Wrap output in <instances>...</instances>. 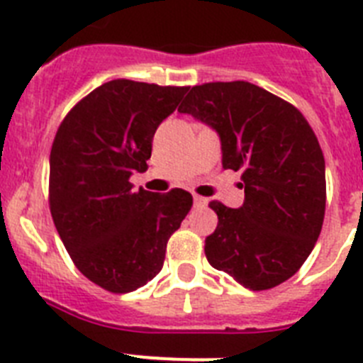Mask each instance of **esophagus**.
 Here are the masks:
<instances>
[{"mask_svg":"<svg viewBox=\"0 0 363 363\" xmlns=\"http://www.w3.org/2000/svg\"><path fill=\"white\" fill-rule=\"evenodd\" d=\"M192 200H194V207H205V205L209 203V201H207V198L198 196V194H194V196H192Z\"/></svg>","mask_w":363,"mask_h":363,"instance_id":"esophagus-1","label":"esophagus"}]
</instances>
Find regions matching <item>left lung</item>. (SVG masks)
Masks as SVG:
<instances>
[{"mask_svg": "<svg viewBox=\"0 0 363 363\" xmlns=\"http://www.w3.org/2000/svg\"><path fill=\"white\" fill-rule=\"evenodd\" d=\"M178 112L211 125L223 169L242 172L245 201L213 200L218 227L205 256L251 291L289 280L318 240L325 214V160L318 138L289 101L249 82L192 86Z\"/></svg>", "mask_w": 363, "mask_h": 363, "instance_id": "1", "label": "left lung"}]
</instances>
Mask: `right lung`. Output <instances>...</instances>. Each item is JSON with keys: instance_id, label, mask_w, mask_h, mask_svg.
Listing matches in <instances>:
<instances>
[{"instance_id": "1", "label": "right lung", "mask_w": 363, "mask_h": 363, "mask_svg": "<svg viewBox=\"0 0 363 363\" xmlns=\"http://www.w3.org/2000/svg\"><path fill=\"white\" fill-rule=\"evenodd\" d=\"M189 86L112 79L74 105L50 149L49 207L83 277L114 294L136 291L163 267L167 242L192 207L184 189L133 191L147 171L158 125Z\"/></svg>"}]
</instances>
